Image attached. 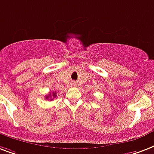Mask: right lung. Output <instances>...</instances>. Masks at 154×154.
<instances>
[{
  "label": "right lung",
  "instance_id": "obj_1",
  "mask_svg": "<svg viewBox=\"0 0 154 154\" xmlns=\"http://www.w3.org/2000/svg\"><path fill=\"white\" fill-rule=\"evenodd\" d=\"M56 93L53 92V93H49L48 95L46 96V99H50V100H52L54 98H56Z\"/></svg>",
  "mask_w": 154,
  "mask_h": 154
}]
</instances>
